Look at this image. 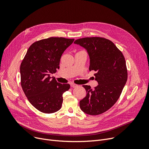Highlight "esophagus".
<instances>
[{"instance_id": "1", "label": "esophagus", "mask_w": 149, "mask_h": 149, "mask_svg": "<svg viewBox=\"0 0 149 149\" xmlns=\"http://www.w3.org/2000/svg\"><path fill=\"white\" fill-rule=\"evenodd\" d=\"M78 86L77 85V84H70V87H71V88H76V87H77Z\"/></svg>"}]
</instances>
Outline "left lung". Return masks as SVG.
<instances>
[{"label":"left lung","instance_id":"obj_1","mask_svg":"<svg viewBox=\"0 0 149 149\" xmlns=\"http://www.w3.org/2000/svg\"><path fill=\"white\" fill-rule=\"evenodd\" d=\"M74 43L87 50L89 70L96 72L94 75L98 83L93 89L90 86H83L87 94L80 101V107L88 115L101 114L115 104L126 84L127 70L125 58L112 41L103 37L79 38Z\"/></svg>","mask_w":149,"mask_h":149}]
</instances>
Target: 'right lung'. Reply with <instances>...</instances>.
<instances>
[{"label":"right lung","instance_id":"obj_1","mask_svg":"<svg viewBox=\"0 0 149 149\" xmlns=\"http://www.w3.org/2000/svg\"><path fill=\"white\" fill-rule=\"evenodd\" d=\"M74 40L52 37L37 41L29 46L21 63L22 89L29 103L43 113L60 110L63 94L70 88L69 84L59 83L50 75L59 69L61 55Z\"/></svg>","mask_w":149,"mask_h":149}]
</instances>
